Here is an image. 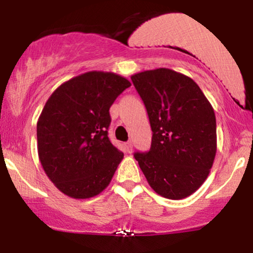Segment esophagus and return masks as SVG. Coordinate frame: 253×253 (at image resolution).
Instances as JSON below:
<instances>
[{"mask_svg":"<svg viewBox=\"0 0 253 253\" xmlns=\"http://www.w3.org/2000/svg\"><path fill=\"white\" fill-rule=\"evenodd\" d=\"M132 149H133L132 141H130V140L126 141V143H125V150H126L128 153H130V152H132Z\"/></svg>","mask_w":253,"mask_h":253,"instance_id":"obj_1","label":"esophagus"}]
</instances>
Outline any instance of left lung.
I'll list each match as a JSON object with an SVG mask.
<instances>
[{
  "label": "left lung",
  "instance_id": "1",
  "mask_svg": "<svg viewBox=\"0 0 253 253\" xmlns=\"http://www.w3.org/2000/svg\"><path fill=\"white\" fill-rule=\"evenodd\" d=\"M147 110L152 143L134 158L153 190L170 200L188 197L206 181L216 153L214 109L185 75L156 69L130 77Z\"/></svg>",
  "mask_w": 253,
  "mask_h": 253
}]
</instances>
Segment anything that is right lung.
I'll use <instances>...</instances> for the list:
<instances>
[{
	"label": "right lung",
	"mask_w": 253,
	"mask_h": 253,
	"mask_svg": "<svg viewBox=\"0 0 253 253\" xmlns=\"http://www.w3.org/2000/svg\"><path fill=\"white\" fill-rule=\"evenodd\" d=\"M130 82L113 72L90 71L54 90L37 124L38 155L53 184L72 199L108 187L124 153L108 138L109 108Z\"/></svg>",
	"instance_id": "1"
}]
</instances>
